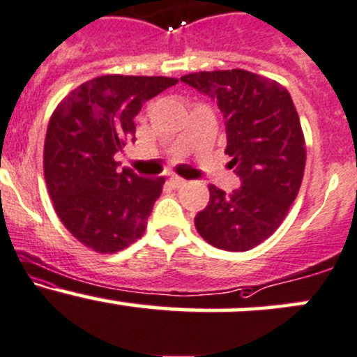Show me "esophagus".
Wrapping results in <instances>:
<instances>
[{"label":"esophagus","mask_w":357,"mask_h":357,"mask_svg":"<svg viewBox=\"0 0 357 357\" xmlns=\"http://www.w3.org/2000/svg\"><path fill=\"white\" fill-rule=\"evenodd\" d=\"M169 183L172 188H183L186 185V181L183 178H179V176H171L169 178Z\"/></svg>","instance_id":"34e87169"}]
</instances>
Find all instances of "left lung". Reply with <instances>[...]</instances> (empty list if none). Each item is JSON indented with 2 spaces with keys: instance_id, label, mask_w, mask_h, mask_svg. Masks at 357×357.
Here are the masks:
<instances>
[{
  "instance_id": "8db88e82",
  "label": "left lung",
  "mask_w": 357,
  "mask_h": 357,
  "mask_svg": "<svg viewBox=\"0 0 357 357\" xmlns=\"http://www.w3.org/2000/svg\"><path fill=\"white\" fill-rule=\"evenodd\" d=\"M181 81L220 108L225 154L242 183L230 195L210 185L195 225L213 248L244 252L274 234L298 195L307 160L298 113L283 86L244 69L193 73Z\"/></svg>"
}]
</instances>
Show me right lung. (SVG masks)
Wrapping results in <instances>:
<instances>
[{
    "mask_svg": "<svg viewBox=\"0 0 357 357\" xmlns=\"http://www.w3.org/2000/svg\"><path fill=\"white\" fill-rule=\"evenodd\" d=\"M178 79L108 74L77 86L47 127L44 174L66 229L96 252H119L142 237L164 178H140L115 154L135 140L137 113Z\"/></svg>",
    "mask_w": 357,
    "mask_h": 357,
    "instance_id": "obj_1",
    "label": "right lung"
}]
</instances>
